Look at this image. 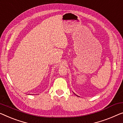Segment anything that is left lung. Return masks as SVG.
<instances>
[{
  "label": "left lung",
  "instance_id": "obj_1",
  "mask_svg": "<svg viewBox=\"0 0 123 123\" xmlns=\"http://www.w3.org/2000/svg\"><path fill=\"white\" fill-rule=\"evenodd\" d=\"M74 94L75 95H76V96H77V97H79V96H77V95H76V94H75V93H74Z\"/></svg>",
  "mask_w": 123,
  "mask_h": 123
}]
</instances>
